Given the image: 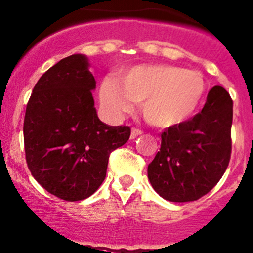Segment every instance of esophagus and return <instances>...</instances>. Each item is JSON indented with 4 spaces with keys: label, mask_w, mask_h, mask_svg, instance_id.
<instances>
[{
    "label": "esophagus",
    "mask_w": 253,
    "mask_h": 253,
    "mask_svg": "<svg viewBox=\"0 0 253 253\" xmlns=\"http://www.w3.org/2000/svg\"><path fill=\"white\" fill-rule=\"evenodd\" d=\"M143 134V131L139 128H132V133H131V139H134V138H137L138 135Z\"/></svg>",
    "instance_id": "34e87169"
}]
</instances>
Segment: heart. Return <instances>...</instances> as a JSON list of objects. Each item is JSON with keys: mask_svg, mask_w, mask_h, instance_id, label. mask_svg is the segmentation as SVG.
Wrapping results in <instances>:
<instances>
[{"mask_svg": "<svg viewBox=\"0 0 253 253\" xmlns=\"http://www.w3.org/2000/svg\"><path fill=\"white\" fill-rule=\"evenodd\" d=\"M205 95V80L198 72L167 65L135 66L115 79L104 80L102 103L119 114L141 103L144 118L157 127H171L191 118Z\"/></svg>", "mask_w": 253, "mask_h": 253, "instance_id": "obj_1", "label": "heart"}]
</instances>
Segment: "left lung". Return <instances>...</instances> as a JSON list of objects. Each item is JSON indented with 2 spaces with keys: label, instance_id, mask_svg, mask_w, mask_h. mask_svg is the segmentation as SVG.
<instances>
[{
  "label": "left lung",
  "instance_id": "8db88e82",
  "mask_svg": "<svg viewBox=\"0 0 253 253\" xmlns=\"http://www.w3.org/2000/svg\"><path fill=\"white\" fill-rule=\"evenodd\" d=\"M233 101L222 86L209 91L202 112L166 128L148 167L152 187L169 202H192L215 187L232 154Z\"/></svg>",
  "mask_w": 253,
  "mask_h": 253
}]
</instances>
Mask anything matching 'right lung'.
<instances>
[{"instance_id":"1","label":"right lung","mask_w":253,"mask_h":253,"mask_svg":"<svg viewBox=\"0 0 253 253\" xmlns=\"http://www.w3.org/2000/svg\"><path fill=\"white\" fill-rule=\"evenodd\" d=\"M83 55H71L49 68L33 87L24 119L27 167L44 190L67 202L98 190L109 156L131 135L128 126L98 119L95 78Z\"/></svg>"}]
</instances>
